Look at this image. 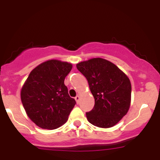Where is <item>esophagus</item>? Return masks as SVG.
I'll list each match as a JSON object with an SVG mask.
<instances>
[{
	"instance_id": "obj_1",
	"label": "esophagus",
	"mask_w": 160,
	"mask_h": 160,
	"mask_svg": "<svg viewBox=\"0 0 160 160\" xmlns=\"http://www.w3.org/2000/svg\"><path fill=\"white\" fill-rule=\"evenodd\" d=\"M80 96H79V95H77L76 97H75V100H76V102H77V104H79L80 103Z\"/></svg>"
}]
</instances>
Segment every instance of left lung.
<instances>
[{
	"mask_svg": "<svg viewBox=\"0 0 160 160\" xmlns=\"http://www.w3.org/2000/svg\"><path fill=\"white\" fill-rule=\"evenodd\" d=\"M77 68L86 78L95 98L93 109L86 113L88 121L100 128L115 126L129 109V79L114 64L102 58L80 62Z\"/></svg>",
	"mask_w": 160,
	"mask_h": 160,
	"instance_id": "obj_1",
	"label": "left lung"
}]
</instances>
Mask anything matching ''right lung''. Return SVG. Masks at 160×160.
Returning a JSON list of instances; mask_svg holds the SVG:
<instances>
[{
  "label": "right lung",
  "instance_id": "obj_1",
  "mask_svg": "<svg viewBox=\"0 0 160 160\" xmlns=\"http://www.w3.org/2000/svg\"><path fill=\"white\" fill-rule=\"evenodd\" d=\"M71 68V64L52 59L37 66L28 77L21 100L27 115L39 127L55 129L68 119L76 102L64 81Z\"/></svg>",
  "mask_w": 160,
  "mask_h": 160
}]
</instances>
